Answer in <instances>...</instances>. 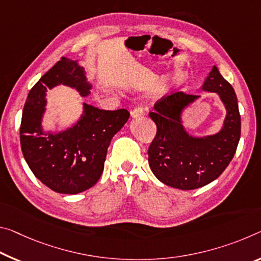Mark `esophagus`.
Here are the masks:
<instances>
[{
    "mask_svg": "<svg viewBox=\"0 0 261 261\" xmlns=\"http://www.w3.org/2000/svg\"><path fill=\"white\" fill-rule=\"evenodd\" d=\"M130 115H131L132 118L139 117L140 115H143V108H142V107H137V108H135L134 110L130 111Z\"/></svg>",
    "mask_w": 261,
    "mask_h": 261,
    "instance_id": "1",
    "label": "esophagus"
}]
</instances>
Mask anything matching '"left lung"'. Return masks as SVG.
<instances>
[{
	"mask_svg": "<svg viewBox=\"0 0 261 261\" xmlns=\"http://www.w3.org/2000/svg\"><path fill=\"white\" fill-rule=\"evenodd\" d=\"M201 90L217 94L225 108L223 125L216 134L194 136L186 129L185 111L200 95L175 93L156 102L150 113L156 136L148 148V165L156 179L169 187L192 190L213 182L232 160L241 139L237 96L216 66Z\"/></svg>",
	"mask_w": 261,
	"mask_h": 261,
	"instance_id": "left-lung-1",
	"label": "left lung"
}]
</instances>
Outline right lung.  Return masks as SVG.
<instances>
[{
	"label": "right lung",
	"instance_id": "right-lung-1",
	"mask_svg": "<svg viewBox=\"0 0 261 261\" xmlns=\"http://www.w3.org/2000/svg\"><path fill=\"white\" fill-rule=\"evenodd\" d=\"M64 85L81 97L92 84L79 60L61 58L28 94L20 123V146L29 167L41 184L60 194H77L97 182L105 168L111 139L129 119V111L102 110L82 103V113L71 126L45 130L46 92Z\"/></svg>",
	"mask_w": 261,
	"mask_h": 261
}]
</instances>
